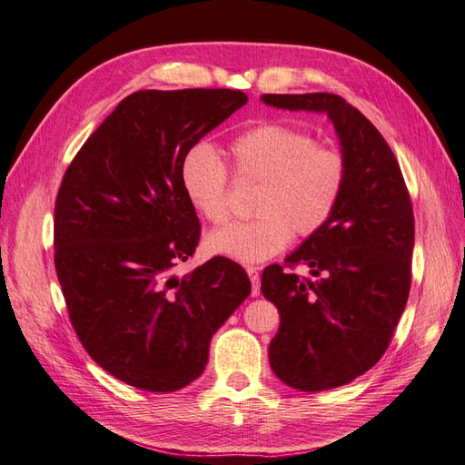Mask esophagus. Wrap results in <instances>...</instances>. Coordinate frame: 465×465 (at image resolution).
<instances>
[{"mask_svg": "<svg viewBox=\"0 0 465 465\" xmlns=\"http://www.w3.org/2000/svg\"><path fill=\"white\" fill-rule=\"evenodd\" d=\"M246 272H249V278L252 282V296L261 294V276H259V268L256 266H246Z\"/></svg>", "mask_w": 465, "mask_h": 465, "instance_id": "obj_1", "label": "esophagus"}]
</instances>
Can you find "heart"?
<instances>
[{
	"mask_svg": "<svg viewBox=\"0 0 465 465\" xmlns=\"http://www.w3.org/2000/svg\"><path fill=\"white\" fill-rule=\"evenodd\" d=\"M239 177L261 181L252 221L226 224L206 236V251L239 262L272 259L291 242L292 231L311 236L336 213L348 183V164L338 149L286 123H261L231 143ZM181 187L206 221L229 219V171L211 145L197 143L181 161Z\"/></svg>",
	"mask_w": 465,
	"mask_h": 465,
	"instance_id": "1",
	"label": "heart"
}]
</instances>
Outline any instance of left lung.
<instances>
[{
    "mask_svg": "<svg viewBox=\"0 0 465 465\" xmlns=\"http://www.w3.org/2000/svg\"><path fill=\"white\" fill-rule=\"evenodd\" d=\"M264 105L324 113L334 125L348 183L336 213L311 234L288 266L304 262L312 278L266 266L261 291L281 312L268 346L278 380L301 391L344 386L386 352L411 282L414 213L400 164L362 113L334 93L266 95Z\"/></svg>",
    "mask_w": 465,
    "mask_h": 465,
    "instance_id": "left-lung-1",
    "label": "left lung"
}]
</instances>
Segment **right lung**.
Masks as SVG:
<instances>
[{"label":"right lung","mask_w":465,"mask_h":465,"mask_svg":"<svg viewBox=\"0 0 465 465\" xmlns=\"http://www.w3.org/2000/svg\"><path fill=\"white\" fill-rule=\"evenodd\" d=\"M246 101L236 89L131 93L65 171L54 241L61 291L89 356L129 386L174 391L197 380L213 334L251 294L242 266L221 256L173 274L201 232L181 161Z\"/></svg>","instance_id":"add662e5"}]
</instances>
